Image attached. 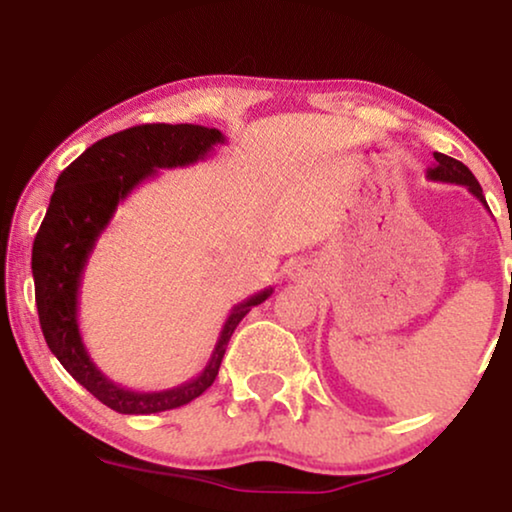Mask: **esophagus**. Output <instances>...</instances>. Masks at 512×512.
<instances>
[{"mask_svg": "<svg viewBox=\"0 0 512 512\" xmlns=\"http://www.w3.org/2000/svg\"><path fill=\"white\" fill-rule=\"evenodd\" d=\"M291 276H296V279H301V269H293Z\"/></svg>", "mask_w": 512, "mask_h": 512, "instance_id": "esophagus-1", "label": "esophagus"}]
</instances>
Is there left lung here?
Instances as JSON below:
<instances>
[{
    "instance_id": "obj_1",
    "label": "left lung",
    "mask_w": 512,
    "mask_h": 512,
    "mask_svg": "<svg viewBox=\"0 0 512 512\" xmlns=\"http://www.w3.org/2000/svg\"><path fill=\"white\" fill-rule=\"evenodd\" d=\"M436 158V163H433V168H428V180H438V182H452V185H464L469 192H472L474 197L479 199L481 204H486L484 199V192H481V185L477 182V178L472 175V170H469L464 163L455 161V158L445 156V154H433ZM489 207V204H486Z\"/></svg>"
}]
</instances>
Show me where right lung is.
Here are the masks:
<instances>
[{
  "mask_svg": "<svg viewBox=\"0 0 512 512\" xmlns=\"http://www.w3.org/2000/svg\"><path fill=\"white\" fill-rule=\"evenodd\" d=\"M226 137L202 125H139L101 139L69 163L57 178L33 243V281L40 330L64 370L105 407L120 414H158L202 395L219 375L238 322L272 296V286L233 305L211 358L197 378L161 392H137L113 383L91 361L79 330V291L84 269L117 204L161 168H180L207 158Z\"/></svg>",
  "mask_w": 512,
  "mask_h": 512,
  "instance_id": "right-lung-1",
  "label": "right lung"
}]
</instances>
